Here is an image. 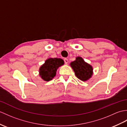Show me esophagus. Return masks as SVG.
Listing matches in <instances>:
<instances>
[{"instance_id": "1", "label": "esophagus", "mask_w": 127, "mask_h": 127, "mask_svg": "<svg viewBox=\"0 0 127 127\" xmlns=\"http://www.w3.org/2000/svg\"><path fill=\"white\" fill-rule=\"evenodd\" d=\"M64 63L65 64H67V63H68V60H67V58H64Z\"/></svg>"}]
</instances>
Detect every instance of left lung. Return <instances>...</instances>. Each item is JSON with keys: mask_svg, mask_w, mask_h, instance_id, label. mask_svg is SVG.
Masks as SVG:
<instances>
[{"mask_svg": "<svg viewBox=\"0 0 127 127\" xmlns=\"http://www.w3.org/2000/svg\"><path fill=\"white\" fill-rule=\"evenodd\" d=\"M70 65L74 71L76 76L82 81L88 80L93 75L92 66L85 63L80 57L76 58V60L71 63Z\"/></svg>", "mask_w": 127, "mask_h": 127, "instance_id": "left-lung-1", "label": "left lung"}]
</instances>
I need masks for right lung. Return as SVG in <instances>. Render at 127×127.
Masks as SVG:
<instances>
[{"instance_id":"right-lung-1","label":"right lung","mask_w":127,"mask_h":127,"mask_svg":"<svg viewBox=\"0 0 127 127\" xmlns=\"http://www.w3.org/2000/svg\"><path fill=\"white\" fill-rule=\"evenodd\" d=\"M64 64V61L61 58H49L40 67V76L45 81H49L54 78L58 67Z\"/></svg>"}]
</instances>
